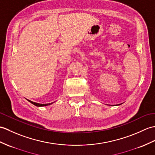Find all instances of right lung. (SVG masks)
<instances>
[{
	"label": "right lung",
	"instance_id": "add662e5",
	"mask_svg": "<svg viewBox=\"0 0 155 155\" xmlns=\"http://www.w3.org/2000/svg\"><path fill=\"white\" fill-rule=\"evenodd\" d=\"M28 100V101L30 102H31L32 104H34V105L36 106H38V107L46 106L51 105V104H53V102H52V103H49V104H39V103H36V102H32V101H30V100Z\"/></svg>",
	"mask_w": 155,
	"mask_h": 155
}]
</instances>
